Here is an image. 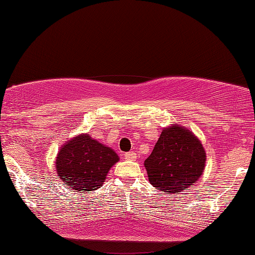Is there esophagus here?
Segmentation results:
<instances>
[{
    "label": "esophagus",
    "instance_id": "34e87169",
    "mask_svg": "<svg viewBox=\"0 0 255 255\" xmlns=\"http://www.w3.org/2000/svg\"><path fill=\"white\" fill-rule=\"evenodd\" d=\"M125 158H126L127 161H135L137 158V154L135 152H128L125 154Z\"/></svg>",
    "mask_w": 255,
    "mask_h": 255
}]
</instances>
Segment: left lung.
<instances>
[{
    "mask_svg": "<svg viewBox=\"0 0 255 255\" xmlns=\"http://www.w3.org/2000/svg\"><path fill=\"white\" fill-rule=\"evenodd\" d=\"M206 153L199 139L178 125L163 129L145 167L154 188L179 193L193 187L205 169Z\"/></svg>",
    "mask_w": 255,
    "mask_h": 255,
    "instance_id": "obj_1",
    "label": "left lung"
}]
</instances>
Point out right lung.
<instances>
[{"mask_svg":"<svg viewBox=\"0 0 255 255\" xmlns=\"http://www.w3.org/2000/svg\"><path fill=\"white\" fill-rule=\"evenodd\" d=\"M111 148L89 133L73 138L60 148L56 159L58 178L77 191H94L105 182L110 167L118 162Z\"/></svg>","mask_w":255,"mask_h":255,"instance_id":"1","label":"right lung"}]
</instances>
